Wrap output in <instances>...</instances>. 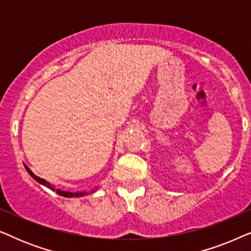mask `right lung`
I'll list each match as a JSON object with an SVG mask.
<instances>
[{"instance_id":"obj_1","label":"right lung","mask_w":251,"mask_h":251,"mask_svg":"<svg viewBox=\"0 0 251 251\" xmlns=\"http://www.w3.org/2000/svg\"><path fill=\"white\" fill-rule=\"evenodd\" d=\"M24 166H25V164H24ZM25 168H26V170H27V173H28L30 176H32L34 179H35L37 183H40V184H42V185H44V186H47L48 188H50V190H52V191H54V187L52 186V185H51L50 183H48L47 180H44V179H42V178H40V177H37L36 175H34L32 171H30V169L27 166H25ZM58 194L59 195H61V197H65V198H73V197H76V198H78V197H84V195H87V194H89V193H94L95 192V190L94 191H91V192H76V193H72V192H65V191H61V190H59V188H58V190L56 191Z\"/></svg>"}]
</instances>
